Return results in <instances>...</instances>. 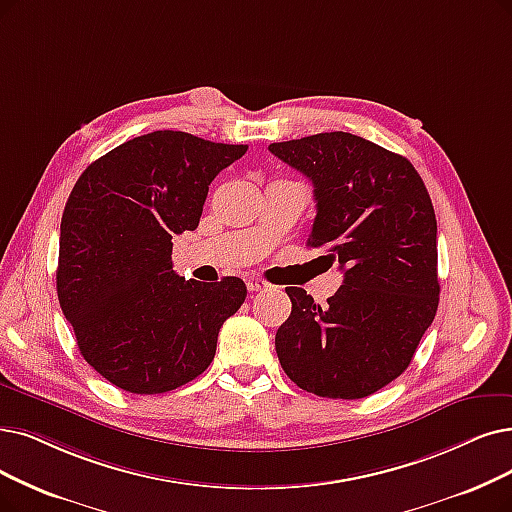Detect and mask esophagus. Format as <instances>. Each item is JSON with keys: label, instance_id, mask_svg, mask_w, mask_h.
I'll use <instances>...</instances> for the list:
<instances>
[{"label": "esophagus", "instance_id": "esophagus-1", "mask_svg": "<svg viewBox=\"0 0 512 512\" xmlns=\"http://www.w3.org/2000/svg\"><path fill=\"white\" fill-rule=\"evenodd\" d=\"M245 285H248L250 292H260V290H267L269 288L267 281H264L262 277H254V275L245 277Z\"/></svg>", "mask_w": 512, "mask_h": 512}]
</instances>
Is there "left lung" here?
Instances as JSON below:
<instances>
[{"instance_id":"left-lung-1","label":"left lung","mask_w":512,"mask_h":512,"mask_svg":"<svg viewBox=\"0 0 512 512\" xmlns=\"http://www.w3.org/2000/svg\"><path fill=\"white\" fill-rule=\"evenodd\" d=\"M269 151L313 182L306 239L340 264V290L315 304L285 288L292 315L275 336L283 372L302 391L361 399L410 365L439 306L437 218L405 157L349 132H323Z\"/></svg>"}]
</instances>
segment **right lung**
<instances>
[{"instance_id": "right-lung-1", "label": "right lung", "mask_w": 512, "mask_h": 512, "mask_svg": "<svg viewBox=\"0 0 512 512\" xmlns=\"http://www.w3.org/2000/svg\"><path fill=\"white\" fill-rule=\"evenodd\" d=\"M248 145L157 130L102 155L75 182L60 220L58 302L77 349L111 384L168 393L214 359L220 325L248 290L172 269V237L195 231L210 182Z\"/></svg>"}]
</instances>
